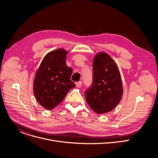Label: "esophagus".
<instances>
[{
    "label": "esophagus",
    "instance_id": "34e87169",
    "mask_svg": "<svg viewBox=\"0 0 158 158\" xmlns=\"http://www.w3.org/2000/svg\"><path fill=\"white\" fill-rule=\"evenodd\" d=\"M76 85L77 88H80L82 86V82L81 81H79L76 82Z\"/></svg>",
    "mask_w": 158,
    "mask_h": 158
}]
</instances>
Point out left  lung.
<instances>
[{
    "mask_svg": "<svg viewBox=\"0 0 158 158\" xmlns=\"http://www.w3.org/2000/svg\"><path fill=\"white\" fill-rule=\"evenodd\" d=\"M93 84L85 92L86 100L96 113L112 111L123 95L120 73L117 64L106 52L97 53L93 63Z\"/></svg>",
    "mask_w": 158,
    "mask_h": 158,
    "instance_id": "obj_1",
    "label": "left lung"
}]
</instances>
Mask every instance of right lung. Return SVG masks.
<instances>
[{"instance_id":"add662e5","label":"right lung","mask_w":158,"mask_h":158,"mask_svg":"<svg viewBox=\"0 0 158 158\" xmlns=\"http://www.w3.org/2000/svg\"><path fill=\"white\" fill-rule=\"evenodd\" d=\"M68 51L57 48L44 57L33 82L38 102L48 110L59 105L69 91L76 86L70 80L72 69L66 64Z\"/></svg>"}]
</instances>
